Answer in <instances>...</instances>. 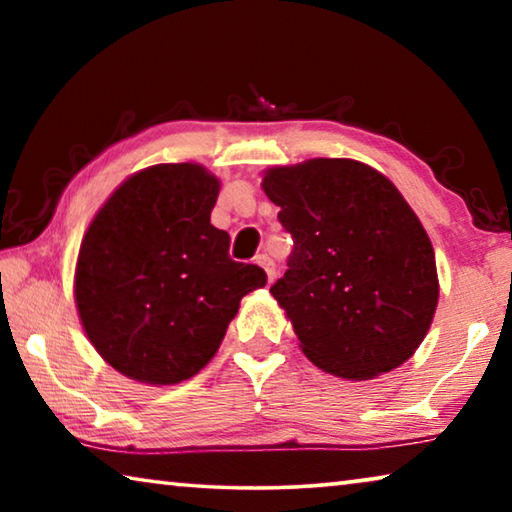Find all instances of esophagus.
<instances>
[{
	"label": "esophagus",
	"instance_id": "1",
	"mask_svg": "<svg viewBox=\"0 0 512 512\" xmlns=\"http://www.w3.org/2000/svg\"><path fill=\"white\" fill-rule=\"evenodd\" d=\"M255 264L264 268V273H266V277H268V282H273V280H275V264H273V259H271V257H266V255H257V257H255Z\"/></svg>",
	"mask_w": 512,
	"mask_h": 512
}]
</instances>
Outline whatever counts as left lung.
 Returning <instances> with one entry per match:
<instances>
[{
	"label": "left lung",
	"instance_id": "obj_1",
	"mask_svg": "<svg viewBox=\"0 0 512 512\" xmlns=\"http://www.w3.org/2000/svg\"><path fill=\"white\" fill-rule=\"evenodd\" d=\"M262 189L293 237L289 268L271 293L305 357L350 381L411 359L440 284L431 239L400 189L350 158L271 167Z\"/></svg>",
	"mask_w": 512,
	"mask_h": 512
}]
</instances>
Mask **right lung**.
<instances>
[{
	"mask_svg": "<svg viewBox=\"0 0 512 512\" xmlns=\"http://www.w3.org/2000/svg\"><path fill=\"white\" fill-rule=\"evenodd\" d=\"M221 180L203 164H153L128 176L85 230L74 300L94 350L151 386L194 377L219 350L246 293L266 273L232 262L210 223Z\"/></svg>",
	"mask_w": 512,
	"mask_h": 512,
	"instance_id": "1",
	"label": "right lung"
}]
</instances>
